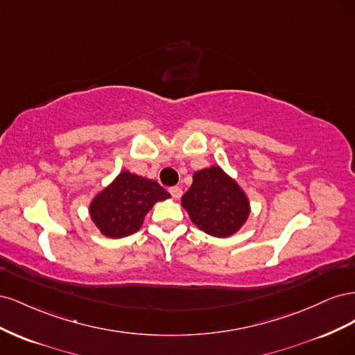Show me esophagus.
<instances>
[{
	"instance_id": "34e87169",
	"label": "esophagus",
	"mask_w": 355,
	"mask_h": 355,
	"mask_svg": "<svg viewBox=\"0 0 355 355\" xmlns=\"http://www.w3.org/2000/svg\"><path fill=\"white\" fill-rule=\"evenodd\" d=\"M168 191H170L171 197H173L175 200H179L182 197V188L180 187H171Z\"/></svg>"
}]
</instances>
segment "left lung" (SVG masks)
I'll use <instances>...</instances> for the list:
<instances>
[{"instance_id":"1","label":"left lung","mask_w":355,"mask_h":355,"mask_svg":"<svg viewBox=\"0 0 355 355\" xmlns=\"http://www.w3.org/2000/svg\"><path fill=\"white\" fill-rule=\"evenodd\" d=\"M180 204L197 228L218 239L239 232L252 210L239 182L219 166L196 171Z\"/></svg>"}]
</instances>
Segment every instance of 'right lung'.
<instances>
[{
    "label": "right lung",
    "mask_w": 355,
    "mask_h": 355,
    "mask_svg": "<svg viewBox=\"0 0 355 355\" xmlns=\"http://www.w3.org/2000/svg\"><path fill=\"white\" fill-rule=\"evenodd\" d=\"M167 198L170 194L158 182L124 170L94 196L89 214L105 237L124 239L141 230L155 202Z\"/></svg>",
    "instance_id": "1"
}]
</instances>
